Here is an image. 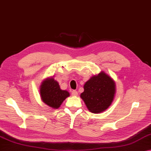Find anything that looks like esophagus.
Masks as SVG:
<instances>
[{
  "label": "esophagus",
  "mask_w": 151,
  "mask_h": 151,
  "mask_svg": "<svg viewBox=\"0 0 151 151\" xmlns=\"http://www.w3.org/2000/svg\"><path fill=\"white\" fill-rule=\"evenodd\" d=\"M71 95H72V96H77L78 92L76 91V90H72V91H71Z\"/></svg>",
  "instance_id": "34e87169"
}]
</instances>
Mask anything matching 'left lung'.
<instances>
[{
    "label": "left lung",
    "instance_id": "8db88e82",
    "mask_svg": "<svg viewBox=\"0 0 151 151\" xmlns=\"http://www.w3.org/2000/svg\"><path fill=\"white\" fill-rule=\"evenodd\" d=\"M83 89L80 97L88 109L93 113H99L105 111L112 103L115 94V83L109 76L101 71L87 81Z\"/></svg>",
    "mask_w": 151,
    "mask_h": 151
}]
</instances>
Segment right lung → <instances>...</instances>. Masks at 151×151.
I'll return each mask as SVG.
<instances>
[{"label":"right lung","mask_w":151,"mask_h":151,"mask_svg":"<svg viewBox=\"0 0 151 151\" xmlns=\"http://www.w3.org/2000/svg\"><path fill=\"white\" fill-rule=\"evenodd\" d=\"M42 101L51 108L58 109L67 97L69 96V92L63 90L53 78H46L42 82L40 88Z\"/></svg>","instance_id":"right-lung-1"}]
</instances>
